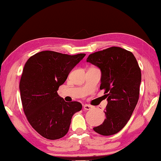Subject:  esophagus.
Returning a JSON list of instances; mask_svg holds the SVG:
<instances>
[{"label":"esophagus","instance_id":"esophagus-1","mask_svg":"<svg viewBox=\"0 0 161 161\" xmlns=\"http://www.w3.org/2000/svg\"><path fill=\"white\" fill-rule=\"evenodd\" d=\"M83 108H84V110H86V111H90L94 108V107L88 105V104H85L83 106Z\"/></svg>","mask_w":161,"mask_h":161}]
</instances>
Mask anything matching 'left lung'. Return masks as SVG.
Wrapping results in <instances>:
<instances>
[{"label": "left lung", "instance_id": "obj_1", "mask_svg": "<svg viewBox=\"0 0 161 161\" xmlns=\"http://www.w3.org/2000/svg\"><path fill=\"white\" fill-rule=\"evenodd\" d=\"M87 62L101 70L100 90H104L108 101L104 121L93 130L102 135H115L125 127L137 104L141 69L134 54L119 47L90 54Z\"/></svg>", "mask_w": 161, "mask_h": 161}]
</instances>
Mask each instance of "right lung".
Returning <instances> with one entry per match:
<instances>
[{"mask_svg":"<svg viewBox=\"0 0 161 161\" xmlns=\"http://www.w3.org/2000/svg\"><path fill=\"white\" fill-rule=\"evenodd\" d=\"M85 56L42 51L24 65L19 83L24 112L32 128L45 138L54 140L65 136L73 115L81 110L80 102H65L57 90Z\"/></svg>","mask_w":161,"mask_h":161,"instance_id":"1","label":"right lung"}]
</instances>
